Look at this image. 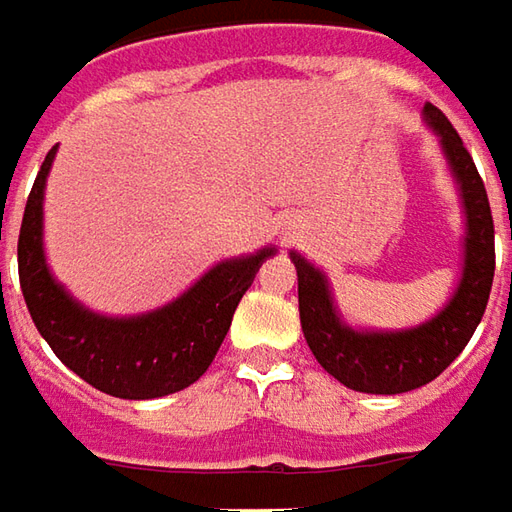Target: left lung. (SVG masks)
Returning a JSON list of instances; mask_svg holds the SVG:
<instances>
[{"label": "left lung", "instance_id": "8db88e82", "mask_svg": "<svg viewBox=\"0 0 512 512\" xmlns=\"http://www.w3.org/2000/svg\"><path fill=\"white\" fill-rule=\"evenodd\" d=\"M423 112L425 123L440 137L465 205V267L451 301L420 327L360 332L341 321L327 276L304 256L290 253L298 273V312L304 338L329 375L355 392L403 394L442 375L473 338L493 287L496 250L485 183L451 120L431 104H425Z\"/></svg>", "mask_w": 512, "mask_h": 512}]
</instances>
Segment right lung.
<instances>
[{
	"label": "right lung",
	"mask_w": 512,
	"mask_h": 512,
	"mask_svg": "<svg viewBox=\"0 0 512 512\" xmlns=\"http://www.w3.org/2000/svg\"><path fill=\"white\" fill-rule=\"evenodd\" d=\"M53 157L56 146L47 152L30 188L19 231V284L41 338L64 366L112 397L152 400L197 383L216 358L233 312L273 248L219 262L160 310L132 318L98 315L81 307L44 262L41 202Z\"/></svg>",
	"instance_id": "1"
}]
</instances>
